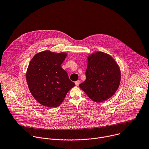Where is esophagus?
Returning a JSON list of instances; mask_svg holds the SVG:
<instances>
[{"label":"esophagus","mask_w":149,"mask_h":149,"mask_svg":"<svg viewBox=\"0 0 149 149\" xmlns=\"http://www.w3.org/2000/svg\"><path fill=\"white\" fill-rule=\"evenodd\" d=\"M80 80H77V81H75V84H76V86H78L79 85V84H80Z\"/></svg>","instance_id":"obj_1"}]
</instances>
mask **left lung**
Instances as JSON below:
<instances>
[{"label": "left lung", "mask_w": 149, "mask_h": 149, "mask_svg": "<svg viewBox=\"0 0 149 149\" xmlns=\"http://www.w3.org/2000/svg\"><path fill=\"white\" fill-rule=\"evenodd\" d=\"M86 79L79 87L95 102L110 98L120 85L121 72L117 62L109 54L96 52L87 56Z\"/></svg>", "instance_id": "8db88e82"}]
</instances>
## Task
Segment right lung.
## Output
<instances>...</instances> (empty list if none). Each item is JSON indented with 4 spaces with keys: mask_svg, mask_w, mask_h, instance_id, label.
<instances>
[{
    "mask_svg": "<svg viewBox=\"0 0 149 149\" xmlns=\"http://www.w3.org/2000/svg\"><path fill=\"white\" fill-rule=\"evenodd\" d=\"M67 56L66 52L47 50L36 53L29 64L26 72L29 88L36 100L43 106H59L75 86L62 68Z\"/></svg>",
    "mask_w": 149,
    "mask_h": 149,
    "instance_id": "obj_1",
    "label": "right lung"
}]
</instances>
